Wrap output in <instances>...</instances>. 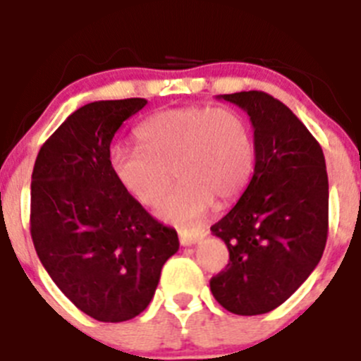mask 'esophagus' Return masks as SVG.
Segmentation results:
<instances>
[{
  "label": "esophagus",
  "instance_id": "1",
  "mask_svg": "<svg viewBox=\"0 0 361 361\" xmlns=\"http://www.w3.org/2000/svg\"><path fill=\"white\" fill-rule=\"evenodd\" d=\"M207 235H209L207 230H190V232H187V230H180V243L181 246H192Z\"/></svg>",
  "mask_w": 361,
  "mask_h": 361
}]
</instances>
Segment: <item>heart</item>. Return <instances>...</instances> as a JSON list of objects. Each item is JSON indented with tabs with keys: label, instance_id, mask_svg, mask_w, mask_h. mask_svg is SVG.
Segmentation results:
<instances>
[{
	"label": "heart",
	"instance_id": "obj_1",
	"mask_svg": "<svg viewBox=\"0 0 361 361\" xmlns=\"http://www.w3.org/2000/svg\"><path fill=\"white\" fill-rule=\"evenodd\" d=\"M140 145H113L109 167L129 196L152 207L173 181L180 185L158 207L174 225H192L212 209L241 196L255 165L253 136L233 109L188 106L165 109L136 128Z\"/></svg>",
	"mask_w": 361,
	"mask_h": 361
}]
</instances>
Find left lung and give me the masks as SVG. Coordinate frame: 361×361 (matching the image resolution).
<instances>
[{
    "mask_svg": "<svg viewBox=\"0 0 361 361\" xmlns=\"http://www.w3.org/2000/svg\"><path fill=\"white\" fill-rule=\"evenodd\" d=\"M217 99L253 126L255 169L248 187L212 233L228 248L210 291L230 313L252 317L286 302L320 262L327 241L329 183L320 144L288 106L264 92Z\"/></svg>",
    "mask_w": 361,
    "mask_h": 361,
    "instance_id": "left-lung-1",
    "label": "left lung"
}]
</instances>
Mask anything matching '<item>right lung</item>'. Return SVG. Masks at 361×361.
Listing matches in <instances>:
<instances>
[{
	"label": "right lung",
	"instance_id": "1",
	"mask_svg": "<svg viewBox=\"0 0 361 361\" xmlns=\"http://www.w3.org/2000/svg\"><path fill=\"white\" fill-rule=\"evenodd\" d=\"M147 100H99L71 113L32 173L30 233L61 291L99 322H124L154 297L176 230L158 223L115 180L113 136Z\"/></svg>",
	"mask_w": 361,
	"mask_h": 361
}]
</instances>
